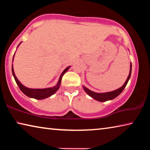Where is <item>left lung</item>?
Instances as JSON below:
<instances>
[{
  "mask_svg": "<svg viewBox=\"0 0 150 150\" xmlns=\"http://www.w3.org/2000/svg\"><path fill=\"white\" fill-rule=\"evenodd\" d=\"M131 73H132V63H130V73H129L128 78H127V79L125 81V83H124V84L121 87H120L115 91H110V92H107V93H95L94 92V91H91L90 89H88V88L85 87V86H83V88L85 92L87 93L88 95H89L91 97H92L95 100L99 101V102H105V101H107V100H112L116 97H117V96L120 95L122 92L123 90L124 89V88L126 87L127 83H128V81L130 78Z\"/></svg>",
  "mask_w": 150,
  "mask_h": 150,
  "instance_id": "1",
  "label": "left lung"
}]
</instances>
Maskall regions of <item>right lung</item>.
<instances>
[{
  "instance_id": "right-lung-1",
  "label": "right lung",
  "mask_w": 150,
  "mask_h": 150,
  "mask_svg": "<svg viewBox=\"0 0 150 150\" xmlns=\"http://www.w3.org/2000/svg\"><path fill=\"white\" fill-rule=\"evenodd\" d=\"M20 44H21V43H20L19 45H18V47L19 46ZM14 55H15V53L14 54L13 59H12V62H13L14 60ZM70 67L71 66H69V67L65 68L64 71L62 72V73L60 75L59 81H58L56 85L53 87L45 88H28L26 87H25L24 85H22V83L20 82L19 80L18 79L17 77H16V75H15L14 69H13V65H12V75L14 76V79L16 81V84L18 85V86L20 88V89L21 90L22 92L23 93L24 95H26L27 96H28L30 98H33L38 100H42V99H44V98H46L47 97H50V96L55 94V92L59 89L61 85V82H62V79L63 75H64L68 70H69Z\"/></svg>"
}]
</instances>
